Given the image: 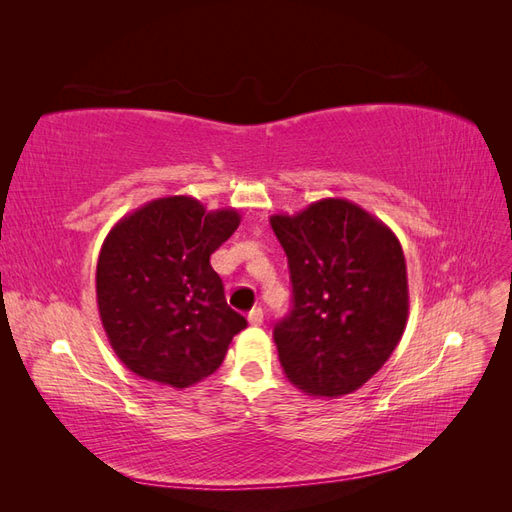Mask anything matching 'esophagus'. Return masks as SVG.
Wrapping results in <instances>:
<instances>
[{
    "mask_svg": "<svg viewBox=\"0 0 512 512\" xmlns=\"http://www.w3.org/2000/svg\"><path fill=\"white\" fill-rule=\"evenodd\" d=\"M248 321L253 325H262L264 323V310L262 308H253L248 312Z\"/></svg>",
    "mask_w": 512,
    "mask_h": 512,
    "instance_id": "34e87169",
    "label": "esophagus"
}]
</instances>
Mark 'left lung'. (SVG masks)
Returning a JSON list of instances; mask_svg holds the SVG:
<instances>
[{
  "label": "left lung",
  "mask_w": 512,
  "mask_h": 512,
  "mask_svg": "<svg viewBox=\"0 0 512 512\" xmlns=\"http://www.w3.org/2000/svg\"><path fill=\"white\" fill-rule=\"evenodd\" d=\"M288 255L292 310L275 325L281 367L303 394L361 389L405 332L407 264L394 231L343 198L270 215Z\"/></svg>",
  "instance_id": "8db88e82"
}]
</instances>
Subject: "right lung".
Here are the masks:
<instances>
[{
  "label": "right lung",
  "mask_w": 512,
  "mask_h": 512,
  "mask_svg": "<svg viewBox=\"0 0 512 512\" xmlns=\"http://www.w3.org/2000/svg\"><path fill=\"white\" fill-rule=\"evenodd\" d=\"M239 222L237 209L206 211L191 195H169L112 226L96 264V306L129 372L184 389L222 365L248 323L228 308L211 255Z\"/></svg>",
  "instance_id": "1"
}]
</instances>
